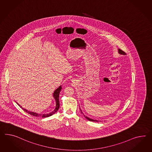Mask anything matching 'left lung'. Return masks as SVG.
Returning a JSON list of instances; mask_svg holds the SVG:
<instances>
[{"label": "left lung", "instance_id": "1", "mask_svg": "<svg viewBox=\"0 0 152 152\" xmlns=\"http://www.w3.org/2000/svg\"><path fill=\"white\" fill-rule=\"evenodd\" d=\"M118 53H119L120 55H126V53L124 52V51L121 50L120 48H118ZM80 111H81V113H83V112H82V110L80 109ZM83 115H84V114H83ZM84 117H86V118L88 120H89V121H93H93L94 122H99V121H97V120H93V119H91V118H89V117L86 116V115H84Z\"/></svg>", "mask_w": 152, "mask_h": 152}]
</instances>
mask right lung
<instances>
[{
	"label": "right lung",
	"instance_id": "1",
	"mask_svg": "<svg viewBox=\"0 0 152 152\" xmlns=\"http://www.w3.org/2000/svg\"><path fill=\"white\" fill-rule=\"evenodd\" d=\"M62 89V86H59L57 89H56V90H55L53 94V98L55 99V101H56V107H55V109L50 113H48L47 114H39V113H34V112H32V111H28L26 109H24L23 107H22V106H21L18 103L17 104L22 109H23V111H25V112L29 113L32 116H34L36 117H47L49 116H51L52 115H53L55 113H56L58 110L59 108V93L61 92V89Z\"/></svg>",
	"mask_w": 152,
	"mask_h": 152
}]
</instances>
